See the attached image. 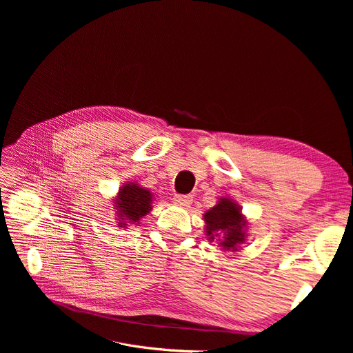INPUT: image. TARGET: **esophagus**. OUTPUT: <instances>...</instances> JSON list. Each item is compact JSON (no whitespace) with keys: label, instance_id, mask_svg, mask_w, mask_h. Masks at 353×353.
Returning a JSON list of instances; mask_svg holds the SVG:
<instances>
[{"label":"esophagus","instance_id":"esophagus-1","mask_svg":"<svg viewBox=\"0 0 353 353\" xmlns=\"http://www.w3.org/2000/svg\"><path fill=\"white\" fill-rule=\"evenodd\" d=\"M174 201L178 203V205H181V206H188L190 203L193 201V196H191V194H176L174 197Z\"/></svg>","mask_w":353,"mask_h":353}]
</instances>
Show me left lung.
I'll use <instances>...</instances> for the list:
<instances>
[{
    "mask_svg": "<svg viewBox=\"0 0 353 353\" xmlns=\"http://www.w3.org/2000/svg\"><path fill=\"white\" fill-rule=\"evenodd\" d=\"M206 232L210 240L221 241L225 250H234L244 241V225L240 209L228 199H221L215 208L205 213Z\"/></svg>",
    "mask_w": 353,
    "mask_h": 353,
    "instance_id": "obj_1",
    "label": "left lung"
}]
</instances>
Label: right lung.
I'll return each instance as SVG.
<instances>
[{"mask_svg":"<svg viewBox=\"0 0 353 353\" xmlns=\"http://www.w3.org/2000/svg\"><path fill=\"white\" fill-rule=\"evenodd\" d=\"M152 194L148 190L138 187L137 184H128L122 187L119 191V196L116 200L117 215L121 216L125 222L135 223L140 221L144 215H147L152 209ZM122 225H126L123 222H119Z\"/></svg>","mask_w":353,"mask_h":353,"instance_id":"1","label":"right lung"}]
</instances>
